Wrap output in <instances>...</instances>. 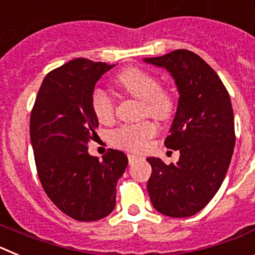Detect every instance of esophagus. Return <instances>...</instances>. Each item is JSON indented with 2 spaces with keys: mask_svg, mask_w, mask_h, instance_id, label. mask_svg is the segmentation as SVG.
Wrapping results in <instances>:
<instances>
[{
  "mask_svg": "<svg viewBox=\"0 0 255 255\" xmlns=\"http://www.w3.org/2000/svg\"><path fill=\"white\" fill-rule=\"evenodd\" d=\"M128 158H129V163L131 164V163H134L135 161H138L140 157H139V155H136V154H131V153H130V154H128Z\"/></svg>",
  "mask_w": 255,
  "mask_h": 255,
  "instance_id": "esophagus-1",
  "label": "esophagus"
}]
</instances>
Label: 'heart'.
Listing matches in <instances>:
<instances>
[{"instance_id": "1", "label": "heart", "mask_w": 255, "mask_h": 255, "mask_svg": "<svg viewBox=\"0 0 255 255\" xmlns=\"http://www.w3.org/2000/svg\"><path fill=\"white\" fill-rule=\"evenodd\" d=\"M116 84L132 98L141 101L143 116L167 119L175 107V98L170 89L159 85L153 74L139 67H129L116 76ZM92 110L101 124H110L115 117V101L102 89H96L92 94ZM157 131L152 121H144L136 125H124L111 132L110 140L115 147L139 152L145 148L148 140Z\"/></svg>"}]
</instances>
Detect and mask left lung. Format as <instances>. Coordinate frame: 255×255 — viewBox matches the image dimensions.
Returning <instances> with one entry per match:
<instances>
[{
  "label": "left lung",
  "mask_w": 255,
  "mask_h": 255,
  "mask_svg": "<svg viewBox=\"0 0 255 255\" xmlns=\"http://www.w3.org/2000/svg\"><path fill=\"white\" fill-rule=\"evenodd\" d=\"M171 74L179 103L164 145L180 150L176 164L148 157V193L153 207L168 217H190L204 208L224 182L235 147L234 111L220 76L202 57L176 49L144 58Z\"/></svg>",
  "instance_id": "1"
}]
</instances>
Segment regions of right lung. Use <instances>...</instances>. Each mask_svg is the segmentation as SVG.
Returning a JSON list of instances; mask_svg holds the SVG:
<instances>
[{
  "label": "right lung",
  "instance_id": "add662e5",
  "mask_svg": "<svg viewBox=\"0 0 255 255\" xmlns=\"http://www.w3.org/2000/svg\"><path fill=\"white\" fill-rule=\"evenodd\" d=\"M115 65L75 58L44 78L30 114V140L42 186L60 211L76 221L106 217L116 204V185L128 166L121 150L103 161L88 153L98 120L92 94Z\"/></svg>",
  "mask_w": 255,
  "mask_h": 255
}]
</instances>
